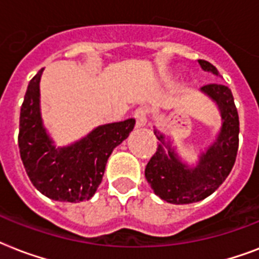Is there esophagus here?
I'll return each instance as SVG.
<instances>
[{"instance_id": "obj_1", "label": "esophagus", "mask_w": 259, "mask_h": 259, "mask_svg": "<svg viewBox=\"0 0 259 259\" xmlns=\"http://www.w3.org/2000/svg\"><path fill=\"white\" fill-rule=\"evenodd\" d=\"M134 118H136V125H137V127L145 126L146 122H148V110L145 107H140V109L136 110Z\"/></svg>"}]
</instances>
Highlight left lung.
Instances as JSON below:
<instances>
[{"label": "left lung", "mask_w": 259, "mask_h": 259, "mask_svg": "<svg viewBox=\"0 0 259 259\" xmlns=\"http://www.w3.org/2000/svg\"><path fill=\"white\" fill-rule=\"evenodd\" d=\"M201 70L219 76L217 67L197 60ZM221 111L222 126L215 141L201 152L195 166L179 157L172 142L154 129L160 141L156 153L145 168V177L154 193L172 204L196 203L217 191L233 169L239 145V117L231 90L223 84H207L200 89Z\"/></svg>", "instance_id": "left-lung-1"}]
</instances>
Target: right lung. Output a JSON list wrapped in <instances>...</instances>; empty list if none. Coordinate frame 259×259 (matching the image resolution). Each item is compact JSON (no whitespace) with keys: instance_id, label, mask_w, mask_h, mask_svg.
<instances>
[{"instance_id":"right-lung-1","label":"right lung","mask_w":259,"mask_h":259,"mask_svg":"<svg viewBox=\"0 0 259 259\" xmlns=\"http://www.w3.org/2000/svg\"><path fill=\"white\" fill-rule=\"evenodd\" d=\"M44 68L28 84L21 111L18 148L32 184L52 200L79 203L97 192L106 162L115 146L129 137L136 119L106 123L67 146H56L42 125L40 79Z\"/></svg>"}]
</instances>
